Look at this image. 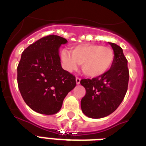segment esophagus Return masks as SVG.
Segmentation results:
<instances>
[{
	"label": "esophagus",
	"instance_id": "esophagus-1",
	"mask_svg": "<svg viewBox=\"0 0 146 146\" xmlns=\"http://www.w3.org/2000/svg\"><path fill=\"white\" fill-rule=\"evenodd\" d=\"M80 77H76V84H79L80 83Z\"/></svg>",
	"mask_w": 146,
	"mask_h": 146
}]
</instances>
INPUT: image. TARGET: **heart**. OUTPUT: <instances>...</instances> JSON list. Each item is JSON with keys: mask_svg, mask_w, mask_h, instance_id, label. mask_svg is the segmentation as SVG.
I'll list each match as a JSON object with an SVG mask.
<instances>
[{"mask_svg": "<svg viewBox=\"0 0 146 146\" xmlns=\"http://www.w3.org/2000/svg\"><path fill=\"white\" fill-rule=\"evenodd\" d=\"M61 58L67 70H76L78 65H82V70L86 76L96 77L106 73L111 68L115 54L108 47L86 44L72 48L71 53L63 50L61 52Z\"/></svg>", "mask_w": 146, "mask_h": 146, "instance_id": "heart-1", "label": "heart"}]
</instances>
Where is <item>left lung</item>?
<instances>
[{"label":"left lung","instance_id":"left-lung-1","mask_svg":"<svg viewBox=\"0 0 146 146\" xmlns=\"http://www.w3.org/2000/svg\"><path fill=\"white\" fill-rule=\"evenodd\" d=\"M109 44L115 54L111 68L101 76L80 80L86 90L80 102L81 110L90 118H102L113 113L122 102L127 91V60L119 46L114 43Z\"/></svg>","mask_w":146,"mask_h":146}]
</instances>
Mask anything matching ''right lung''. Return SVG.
Segmentation results:
<instances>
[{
    "label": "right lung",
    "instance_id": "1",
    "mask_svg": "<svg viewBox=\"0 0 146 146\" xmlns=\"http://www.w3.org/2000/svg\"><path fill=\"white\" fill-rule=\"evenodd\" d=\"M66 39L57 35L42 37L23 52L17 67V81L27 105L36 113H58L76 77L62 68L58 50Z\"/></svg>",
    "mask_w": 146,
    "mask_h": 146
}]
</instances>
